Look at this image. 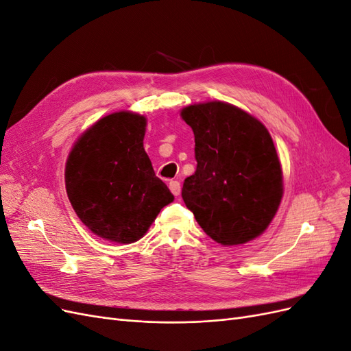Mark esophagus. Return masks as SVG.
<instances>
[{
  "mask_svg": "<svg viewBox=\"0 0 351 351\" xmlns=\"http://www.w3.org/2000/svg\"><path fill=\"white\" fill-rule=\"evenodd\" d=\"M168 186H169V190H171V193L174 196H178L180 192H182V186H180V183L177 182V180H171Z\"/></svg>",
  "mask_w": 351,
  "mask_h": 351,
  "instance_id": "esophagus-1",
  "label": "esophagus"
}]
</instances>
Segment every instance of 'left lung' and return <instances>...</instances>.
I'll list each match as a JSON object with an SVG mask.
<instances>
[{"label": "left lung", "mask_w": 351, "mask_h": 351, "mask_svg": "<svg viewBox=\"0 0 351 351\" xmlns=\"http://www.w3.org/2000/svg\"><path fill=\"white\" fill-rule=\"evenodd\" d=\"M180 115L193 130L197 161L183 184L186 206L222 246L259 237L284 193L281 162L268 129L222 101L187 105Z\"/></svg>", "instance_id": "8db88e82"}]
</instances>
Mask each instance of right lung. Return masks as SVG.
Here are the masks:
<instances>
[{
    "instance_id": "right-lung-1",
    "label": "right lung",
    "mask_w": 351,
    "mask_h": 351,
    "mask_svg": "<svg viewBox=\"0 0 351 351\" xmlns=\"http://www.w3.org/2000/svg\"><path fill=\"white\" fill-rule=\"evenodd\" d=\"M146 117L117 111L74 142L66 162V190L80 221L98 237L141 240L159 210L174 200L145 152Z\"/></svg>"
}]
</instances>
